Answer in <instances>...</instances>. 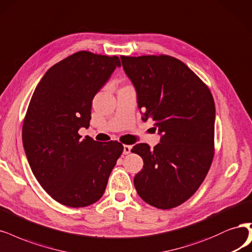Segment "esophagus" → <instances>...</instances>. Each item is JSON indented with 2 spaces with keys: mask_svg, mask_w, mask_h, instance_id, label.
Wrapping results in <instances>:
<instances>
[{
  "mask_svg": "<svg viewBox=\"0 0 252 252\" xmlns=\"http://www.w3.org/2000/svg\"><path fill=\"white\" fill-rule=\"evenodd\" d=\"M132 147L130 145H124V154H129L130 151H131Z\"/></svg>",
  "mask_w": 252,
  "mask_h": 252,
  "instance_id": "obj_1",
  "label": "esophagus"
}]
</instances>
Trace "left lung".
I'll return each mask as SVG.
<instances>
[{"mask_svg":"<svg viewBox=\"0 0 252 252\" xmlns=\"http://www.w3.org/2000/svg\"><path fill=\"white\" fill-rule=\"evenodd\" d=\"M121 60L135 86L143 120L153 121L162 134L152 150L145 143L131 149L144 160L134 176L135 189L156 209H173L196 193L212 166L214 98L200 78L175 57L121 56Z\"/></svg>","mask_w":252,"mask_h":252,"instance_id":"8db88e82","label":"left lung"}]
</instances>
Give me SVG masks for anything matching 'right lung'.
Masks as SVG:
<instances>
[{
    "mask_svg": "<svg viewBox=\"0 0 252 252\" xmlns=\"http://www.w3.org/2000/svg\"><path fill=\"white\" fill-rule=\"evenodd\" d=\"M121 65L118 56L79 51L51 66L34 91L23 123V144L34 176L57 202L84 207L103 196L124 147L81 138L94 94Z\"/></svg>",
    "mask_w": 252,
    "mask_h": 252,
    "instance_id": "add662e5",
    "label": "right lung"
}]
</instances>
